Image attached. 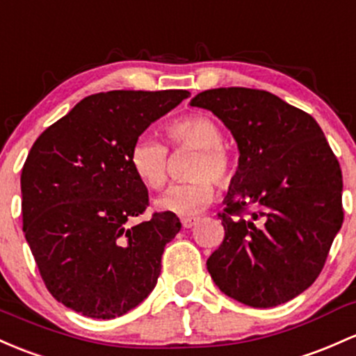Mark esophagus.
I'll list each match as a JSON object with an SVG mask.
<instances>
[{
    "label": "esophagus",
    "instance_id": "34e87169",
    "mask_svg": "<svg viewBox=\"0 0 356 356\" xmlns=\"http://www.w3.org/2000/svg\"><path fill=\"white\" fill-rule=\"evenodd\" d=\"M196 218H182V226L184 228H193L194 225H196Z\"/></svg>",
    "mask_w": 356,
    "mask_h": 356
}]
</instances>
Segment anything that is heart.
Returning a JSON list of instances; mask_svg holds the SVG:
<instances>
[{"label":"heart","mask_w":356,"mask_h":356,"mask_svg":"<svg viewBox=\"0 0 356 356\" xmlns=\"http://www.w3.org/2000/svg\"><path fill=\"white\" fill-rule=\"evenodd\" d=\"M167 136L174 148H194L196 154L187 165V181L170 186L155 204L159 209L191 218L201 213L213 201L214 186L228 184L233 162L222 147V131L211 116L193 113L167 127ZM130 162L136 177L150 189L165 186L169 177V150L152 136H140L130 152Z\"/></svg>","instance_id":"obj_1"}]
</instances>
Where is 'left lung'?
I'll use <instances>...</instances> for the list:
<instances>
[{
    "label": "left lung",
    "mask_w": 356,
    "mask_h": 356,
    "mask_svg": "<svg viewBox=\"0 0 356 356\" xmlns=\"http://www.w3.org/2000/svg\"><path fill=\"white\" fill-rule=\"evenodd\" d=\"M189 104L213 111L240 150L211 279L252 307L294 299L318 279L343 225L341 169L323 130L260 89H208Z\"/></svg>",
    "instance_id": "left-lung-1"
}]
</instances>
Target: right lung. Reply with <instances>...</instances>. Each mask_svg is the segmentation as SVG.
Instances as JSON below:
<instances>
[{"mask_svg": "<svg viewBox=\"0 0 356 356\" xmlns=\"http://www.w3.org/2000/svg\"><path fill=\"white\" fill-rule=\"evenodd\" d=\"M191 92L109 91L84 97L37 138L22 170L23 233L47 289L88 318L111 319L154 291L172 213L148 206L130 152L138 136Z\"/></svg>", "mask_w": 356, "mask_h": 356, "instance_id": "right-lung-1", "label": "right lung"}]
</instances>
